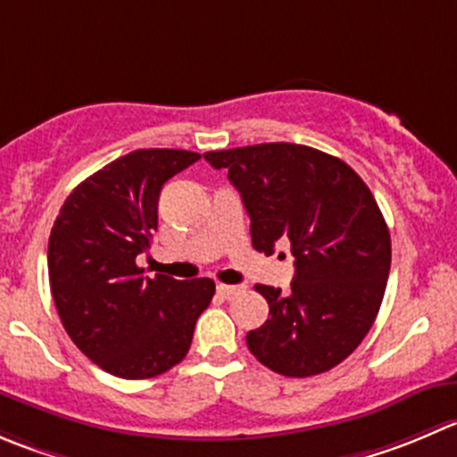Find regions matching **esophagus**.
Listing matches in <instances>:
<instances>
[{"mask_svg":"<svg viewBox=\"0 0 457 457\" xmlns=\"http://www.w3.org/2000/svg\"><path fill=\"white\" fill-rule=\"evenodd\" d=\"M241 290H243L241 286H225V283H219V286H216V292H219L223 299H232V296L238 295Z\"/></svg>","mask_w":457,"mask_h":457,"instance_id":"1","label":"esophagus"}]
</instances>
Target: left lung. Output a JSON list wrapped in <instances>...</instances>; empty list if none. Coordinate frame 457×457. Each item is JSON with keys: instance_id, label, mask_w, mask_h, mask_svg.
Wrapping results in <instances>:
<instances>
[{"instance_id": "left-lung-1", "label": "left lung", "mask_w": 457, "mask_h": 457, "mask_svg": "<svg viewBox=\"0 0 457 457\" xmlns=\"http://www.w3.org/2000/svg\"><path fill=\"white\" fill-rule=\"evenodd\" d=\"M228 170L250 216L252 247L272 254L290 241V290L254 286L270 319L245 341L252 355L286 378L326 373L346 360L373 326L391 270V234L355 170L292 143L203 154Z\"/></svg>"}]
</instances>
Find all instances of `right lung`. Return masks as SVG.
Returning a JSON list of instances; mask_svg holds the SVG:
<instances>
[{
    "label": "right lung",
    "instance_id": "add662e5",
    "mask_svg": "<svg viewBox=\"0 0 457 457\" xmlns=\"http://www.w3.org/2000/svg\"><path fill=\"white\" fill-rule=\"evenodd\" d=\"M201 154L138 149L79 183L48 238V278L62 326L102 370L147 379L185 360L214 296L212 278L143 277L136 256L158 229V196Z\"/></svg>",
    "mask_w": 457,
    "mask_h": 457
}]
</instances>
